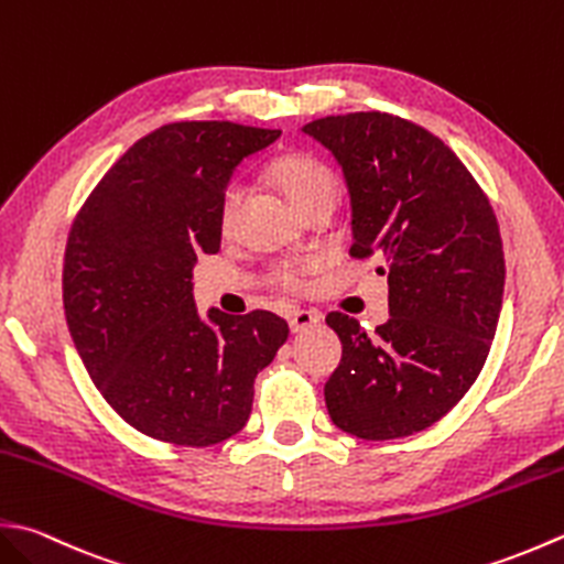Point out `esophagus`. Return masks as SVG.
I'll return each mask as SVG.
<instances>
[{
  "mask_svg": "<svg viewBox=\"0 0 564 564\" xmlns=\"http://www.w3.org/2000/svg\"><path fill=\"white\" fill-rule=\"evenodd\" d=\"M319 323V313L317 311H293L289 317V325L293 333H305L307 327H313Z\"/></svg>",
  "mask_w": 564,
  "mask_h": 564,
  "instance_id": "obj_1",
  "label": "esophagus"
}]
</instances>
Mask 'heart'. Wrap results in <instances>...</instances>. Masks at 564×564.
I'll list each match as a JSON object with an SVG mask.
<instances>
[{"label":"heart","instance_id":"b5f03b06","mask_svg":"<svg viewBox=\"0 0 564 564\" xmlns=\"http://www.w3.org/2000/svg\"><path fill=\"white\" fill-rule=\"evenodd\" d=\"M271 175L297 209L319 200V197H335L339 187L337 173L329 169L323 159H317L313 153H305V151L283 153V156H279L271 163ZM241 195H245V187H241V183L237 181H231L225 187L223 203H219V225H223L225 231L235 225ZM315 267L317 261L281 263V267L273 269V281L283 285V289L297 291L303 289L305 273L313 271Z\"/></svg>","mask_w":564,"mask_h":564}]
</instances>
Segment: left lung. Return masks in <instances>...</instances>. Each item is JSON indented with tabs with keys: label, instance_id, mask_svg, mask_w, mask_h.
<instances>
[{
	"label": "left lung",
	"instance_id": "obj_1",
	"mask_svg": "<svg viewBox=\"0 0 564 564\" xmlns=\"http://www.w3.org/2000/svg\"><path fill=\"white\" fill-rule=\"evenodd\" d=\"M333 151L351 200L355 259L389 275V323L367 335L329 313L341 361L325 383L333 423L361 440H395L437 423L477 381L503 301L494 207L455 151L386 112L303 127Z\"/></svg>",
	"mask_w": 564,
	"mask_h": 564
}]
</instances>
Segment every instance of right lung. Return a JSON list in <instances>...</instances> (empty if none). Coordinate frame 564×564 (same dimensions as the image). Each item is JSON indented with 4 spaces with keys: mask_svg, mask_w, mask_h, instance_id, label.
<instances>
[{
    "mask_svg": "<svg viewBox=\"0 0 564 564\" xmlns=\"http://www.w3.org/2000/svg\"><path fill=\"white\" fill-rule=\"evenodd\" d=\"M279 129L173 121L139 139L87 197L68 235L63 305L105 401L139 433L209 447L247 425L253 379L289 339L269 311L197 315L193 267L217 253L219 203L241 159Z\"/></svg>",
    "mask_w": 564,
    "mask_h": 564,
    "instance_id": "right-lung-1",
    "label": "right lung"
}]
</instances>
